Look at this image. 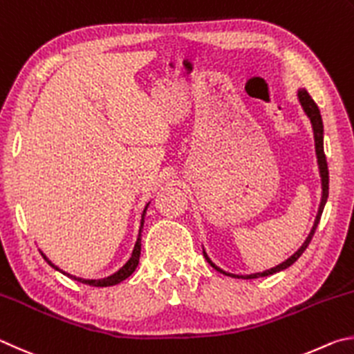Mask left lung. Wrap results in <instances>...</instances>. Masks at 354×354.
<instances>
[{
  "label": "left lung",
  "instance_id": "obj_1",
  "mask_svg": "<svg viewBox=\"0 0 354 354\" xmlns=\"http://www.w3.org/2000/svg\"><path fill=\"white\" fill-rule=\"evenodd\" d=\"M297 96H299V101L301 104L303 110H305L306 116L309 118V121L313 124V130H314V141H315V155H317V163H319V171H320V178H322V201H320V207H319V212L317 216H315V221H314V225L311 228V232H309L308 238L305 243L301 244V247L299 250H297L292 257L288 258L286 261H283L281 264L275 266V268H272L269 270H264V272H258V274H250V275H234L230 274V272H225L222 270L221 268H218L212 259L208 258V255L203 250V257H205L207 261L209 263L212 268H214L221 274H224L227 277H233V278H244V280H252V278H259V277H268V275H274L277 272L288 269L289 266H292L297 259L301 257V253L306 250V247L311 243V239L315 233V228H317L319 222H320V216L324 213V208H325V203L328 199V188H330V176H328V165H326V157H325V152H324V122H322V115H320V110L317 107V104L314 102V99L309 96V93L305 88H300L299 93H297Z\"/></svg>",
  "mask_w": 354,
  "mask_h": 354
}]
</instances>
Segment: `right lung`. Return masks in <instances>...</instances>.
Masks as SVG:
<instances>
[{"mask_svg": "<svg viewBox=\"0 0 354 354\" xmlns=\"http://www.w3.org/2000/svg\"><path fill=\"white\" fill-rule=\"evenodd\" d=\"M147 207H149V203H147V205L145 207V212H142V214H141V225H140L138 238H136V243H135V247H133L132 257L129 258V261H127L126 264H124L120 270L115 272V274H111L110 277L99 278V280H88V278H80V277L71 275V274H68V272H64V270H62V269H59L57 266H55V264H53L51 261H49L48 257H46L45 253H43V252H40V253H41V257L45 258V261H46L49 266H51L53 269H55V270L62 272V274H64V275L70 277V278H73V280H76V281H79V283L90 284V286H95V288H107V286H115V284H118V283L124 281V280H126V278H129L130 275H132L133 272H135V269H136V266H138V263H140V253H141V232H142V224H145V216H146V209H147Z\"/></svg>", "mask_w": 354, "mask_h": 354, "instance_id": "obj_1", "label": "right lung"}]
</instances>
